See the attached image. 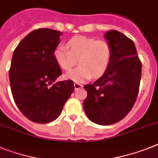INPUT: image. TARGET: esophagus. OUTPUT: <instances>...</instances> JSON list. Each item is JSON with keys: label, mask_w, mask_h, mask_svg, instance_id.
I'll list each match as a JSON object with an SVG mask.
<instances>
[{"label": "esophagus", "mask_w": 158, "mask_h": 158, "mask_svg": "<svg viewBox=\"0 0 158 158\" xmlns=\"http://www.w3.org/2000/svg\"><path fill=\"white\" fill-rule=\"evenodd\" d=\"M74 87H75V90H78V89H79V88L83 87V85L79 83H74Z\"/></svg>", "instance_id": "34e87169"}]
</instances>
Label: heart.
I'll return each mask as SVG.
<instances>
[{"label":"heart","mask_w":158,"mask_h":158,"mask_svg":"<svg viewBox=\"0 0 158 158\" xmlns=\"http://www.w3.org/2000/svg\"><path fill=\"white\" fill-rule=\"evenodd\" d=\"M112 56V46L105 40L86 36H75L67 42V47L59 45L54 49V58L65 71L77 63L80 66L66 74V78L75 83H83L93 76L99 78L109 67Z\"/></svg>","instance_id":"b5f03b06"}]
</instances>
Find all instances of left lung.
<instances>
[{
    "mask_svg": "<svg viewBox=\"0 0 158 158\" xmlns=\"http://www.w3.org/2000/svg\"><path fill=\"white\" fill-rule=\"evenodd\" d=\"M112 46L108 70L92 84L84 88L87 96L83 108L90 120L100 125L119 122L134 105L140 87L141 63L134 42L116 30L104 34Z\"/></svg>",
    "mask_w": 158,
    "mask_h": 158,
    "instance_id": "left-lung-1",
    "label": "left lung"
}]
</instances>
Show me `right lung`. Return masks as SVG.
Returning <instances> with one entry per match:
<instances>
[{
  "label": "right lung",
  "mask_w": 158,
  "mask_h": 158,
  "mask_svg": "<svg viewBox=\"0 0 158 158\" xmlns=\"http://www.w3.org/2000/svg\"><path fill=\"white\" fill-rule=\"evenodd\" d=\"M61 35L51 29L35 30L20 42L13 54L9 72L12 95L24 116L35 123L58 118L75 88L72 80L49 86L62 75L54 58Z\"/></svg>",
  "instance_id": "right-lung-1"
}]
</instances>
